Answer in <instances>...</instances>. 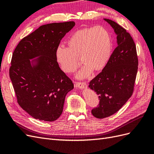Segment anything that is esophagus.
Segmentation results:
<instances>
[{"label":"esophagus","mask_w":154,"mask_h":154,"mask_svg":"<svg viewBox=\"0 0 154 154\" xmlns=\"http://www.w3.org/2000/svg\"><path fill=\"white\" fill-rule=\"evenodd\" d=\"M76 87L79 88H87V83L85 82H76Z\"/></svg>","instance_id":"1"}]
</instances>
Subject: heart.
<instances>
[{
	"instance_id": "heart-1",
	"label": "heart",
	"mask_w": 154,
	"mask_h": 154,
	"mask_svg": "<svg viewBox=\"0 0 154 154\" xmlns=\"http://www.w3.org/2000/svg\"><path fill=\"white\" fill-rule=\"evenodd\" d=\"M68 48L60 45L56 50V59L62 71L73 72L80 65L83 66L76 77L89 76L92 70L103 69L110 58L112 42L109 31L100 26L85 27L74 32L67 40Z\"/></svg>"
}]
</instances>
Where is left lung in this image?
I'll list each match as a JSON object with an SVG mask.
<instances>
[{"instance_id":"8db88e82","label":"left lung","mask_w":154,"mask_h":154,"mask_svg":"<svg viewBox=\"0 0 154 154\" xmlns=\"http://www.w3.org/2000/svg\"><path fill=\"white\" fill-rule=\"evenodd\" d=\"M104 20L114 29L118 45L105 67L88 85L99 96L98 106L91 111L99 119L117 112L131 97L138 69L136 47L132 36L114 21Z\"/></svg>"}]
</instances>
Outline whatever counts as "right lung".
I'll use <instances>...</instances> for the list:
<instances>
[{
    "instance_id": "right-lung-1",
    "label": "right lung",
    "mask_w": 154,
    "mask_h": 154,
    "mask_svg": "<svg viewBox=\"0 0 154 154\" xmlns=\"http://www.w3.org/2000/svg\"><path fill=\"white\" fill-rule=\"evenodd\" d=\"M73 21L41 26L22 38L13 53L10 77L17 102L32 118L54 122L74 84L56 59V50ZM32 61H31L30 60Z\"/></svg>"
}]
</instances>
